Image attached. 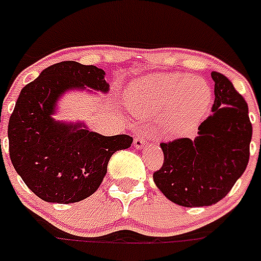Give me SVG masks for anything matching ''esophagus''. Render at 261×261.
<instances>
[{"label":"esophagus","instance_id":"1","mask_svg":"<svg viewBox=\"0 0 261 261\" xmlns=\"http://www.w3.org/2000/svg\"><path fill=\"white\" fill-rule=\"evenodd\" d=\"M147 144V137L144 136H136L135 137V147L137 148V149H141V148H144V145Z\"/></svg>","mask_w":261,"mask_h":261}]
</instances>
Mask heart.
Returning <instances> with one entry per match:
<instances>
[{
  "instance_id": "obj_1",
  "label": "heart",
  "mask_w": 261,
  "mask_h": 261,
  "mask_svg": "<svg viewBox=\"0 0 261 261\" xmlns=\"http://www.w3.org/2000/svg\"><path fill=\"white\" fill-rule=\"evenodd\" d=\"M209 83L201 76L155 74L137 79L129 93L136 114L151 117L164 114V126L179 132L201 117L210 102Z\"/></svg>"
}]
</instances>
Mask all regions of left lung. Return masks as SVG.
<instances>
[{"label": "left lung", "instance_id": "1", "mask_svg": "<svg viewBox=\"0 0 261 261\" xmlns=\"http://www.w3.org/2000/svg\"><path fill=\"white\" fill-rule=\"evenodd\" d=\"M214 81L213 114L198 126V136L162 143L164 162L153 180L167 199L185 207L210 206L226 197L249 160L252 124L248 105L220 72Z\"/></svg>", "mask_w": 261, "mask_h": 261}]
</instances>
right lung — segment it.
Wrapping results in <instances>:
<instances>
[{"mask_svg":"<svg viewBox=\"0 0 261 261\" xmlns=\"http://www.w3.org/2000/svg\"><path fill=\"white\" fill-rule=\"evenodd\" d=\"M108 93L105 71L78 62H60L41 71L20 93L9 118V155L29 190L45 202L74 203L94 194L116 151L130 147L128 135L102 136L83 122L52 117L68 90Z\"/></svg>","mask_w":261,"mask_h":261,"instance_id":"right-lung-1","label":"right lung"}]
</instances>
